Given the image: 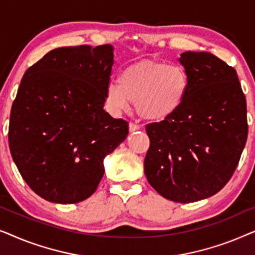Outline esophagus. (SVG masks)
<instances>
[{
    "instance_id": "obj_1",
    "label": "esophagus",
    "mask_w": 255,
    "mask_h": 255,
    "mask_svg": "<svg viewBox=\"0 0 255 255\" xmlns=\"http://www.w3.org/2000/svg\"><path fill=\"white\" fill-rule=\"evenodd\" d=\"M128 128H130V132H134L140 130V125L135 124V123H130L128 124Z\"/></svg>"
}]
</instances>
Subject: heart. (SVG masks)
<instances>
[{
    "instance_id": "heart-1",
    "label": "heart",
    "mask_w": 255,
    "mask_h": 255,
    "mask_svg": "<svg viewBox=\"0 0 255 255\" xmlns=\"http://www.w3.org/2000/svg\"><path fill=\"white\" fill-rule=\"evenodd\" d=\"M190 88L189 75L182 66L161 61L131 65L106 90V102L115 114L124 113L135 103L138 116L146 121H163L182 107Z\"/></svg>"
}]
</instances>
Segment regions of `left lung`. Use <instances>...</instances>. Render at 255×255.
<instances>
[{
	"mask_svg": "<svg viewBox=\"0 0 255 255\" xmlns=\"http://www.w3.org/2000/svg\"><path fill=\"white\" fill-rule=\"evenodd\" d=\"M190 80L182 107L146 125L144 169L167 200L191 203L217 194L238 166L249 133L246 99L236 69L208 52H184Z\"/></svg>",
	"mask_w": 255,
	"mask_h": 255,
	"instance_id": "left-lung-1",
	"label": "left lung"
}]
</instances>
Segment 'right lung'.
I'll list each match as a JSON object with an SVG mask.
<instances>
[{
  "label": "right lung",
  "instance_id": "obj_1",
  "mask_svg": "<svg viewBox=\"0 0 255 255\" xmlns=\"http://www.w3.org/2000/svg\"><path fill=\"white\" fill-rule=\"evenodd\" d=\"M109 44L59 47L26 69L11 107L9 147L31 189L54 203L95 193L103 159L128 123L103 110L114 64Z\"/></svg>",
  "mask_w": 255,
  "mask_h": 255
}]
</instances>
